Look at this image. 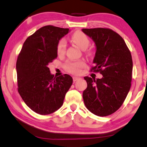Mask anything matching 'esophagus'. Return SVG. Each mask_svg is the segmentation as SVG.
I'll return each instance as SVG.
<instances>
[{
    "label": "esophagus",
    "instance_id": "34e87169",
    "mask_svg": "<svg viewBox=\"0 0 147 147\" xmlns=\"http://www.w3.org/2000/svg\"><path fill=\"white\" fill-rule=\"evenodd\" d=\"M73 81H74V82H75V81L79 80V79H80L81 78L79 77V76H73Z\"/></svg>",
    "mask_w": 147,
    "mask_h": 147
}]
</instances>
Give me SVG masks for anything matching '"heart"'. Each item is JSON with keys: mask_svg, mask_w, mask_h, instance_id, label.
<instances>
[{"mask_svg": "<svg viewBox=\"0 0 147 147\" xmlns=\"http://www.w3.org/2000/svg\"><path fill=\"white\" fill-rule=\"evenodd\" d=\"M73 42L82 50L87 49L90 44V40L87 36L81 32H76L72 36ZM67 47V43L65 39H61L57 43V52L58 55L63 54ZM85 66L84 61H79L69 63L66 65L65 68L69 72L74 74H78L80 72V69Z\"/></svg>", "mask_w": 147, "mask_h": 147, "instance_id": "1", "label": "heart"}]
</instances>
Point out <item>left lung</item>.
<instances>
[{
	"instance_id": "1",
	"label": "left lung",
	"mask_w": 147,
	"mask_h": 147,
	"mask_svg": "<svg viewBox=\"0 0 147 147\" xmlns=\"http://www.w3.org/2000/svg\"><path fill=\"white\" fill-rule=\"evenodd\" d=\"M95 45L91 71L100 72L103 77L85 76L87 88L83 99L88 110L99 116L110 115L122 106L130 90L133 61L130 51L122 37L107 28L82 29Z\"/></svg>"
}]
</instances>
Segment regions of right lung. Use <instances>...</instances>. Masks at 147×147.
Returning a JSON list of instances; mask_svg holds the SVG:
<instances>
[{
	"instance_id": "add662e5",
	"label": "right lung",
	"mask_w": 147,
	"mask_h": 147,
	"mask_svg": "<svg viewBox=\"0 0 147 147\" xmlns=\"http://www.w3.org/2000/svg\"><path fill=\"white\" fill-rule=\"evenodd\" d=\"M70 31L47 25L28 37L16 63L18 92L31 110L42 115L57 111L63 103L73 78L51 74L48 65L57 57V43Z\"/></svg>"
}]
</instances>
